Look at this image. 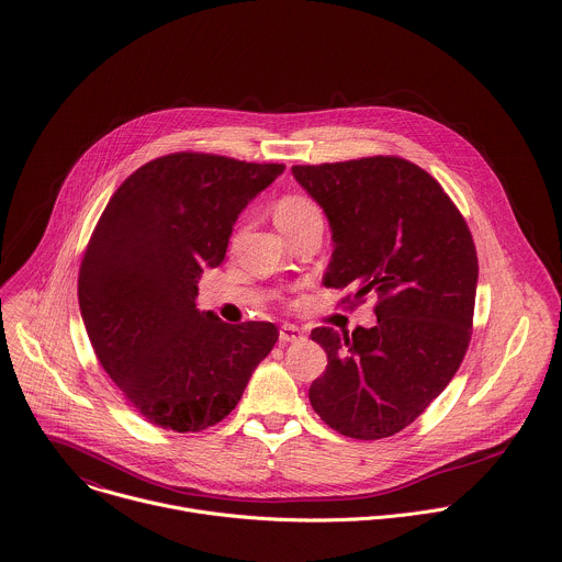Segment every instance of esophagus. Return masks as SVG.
<instances>
[{
	"label": "esophagus",
	"mask_w": 562,
	"mask_h": 562,
	"mask_svg": "<svg viewBox=\"0 0 562 562\" xmlns=\"http://www.w3.org/2000/svg\"><path fill=\"white\" fill-rule=\"evenodd\" d=\"M300 339H304V333H302L297 326H293V324H282V326H280V341H282V344L300 341Z\"/></svg>",
	"instance_id": "obj_1"
}]
</instances>
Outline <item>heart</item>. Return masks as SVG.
<instances>
[{
  "label": "heart",
  "mask_w": 562,
  "mask_h": 562,
  "mask_svg": "<svg viewBox=\"0 0 562 562\" xmlns=\"http://www.w3.org/2000/svg\"><path fill=\"white\" fill-rule=\"evenodd\" d=\"M315 210H317V207H315L311 201L302 199V196H286V199H282V201L278 203V207H276V221H278V223L297 221V218H302V216H306V214H311V212H315Z\"/></svg>",
  "instance_id": "obj_1"
}]
</instances>
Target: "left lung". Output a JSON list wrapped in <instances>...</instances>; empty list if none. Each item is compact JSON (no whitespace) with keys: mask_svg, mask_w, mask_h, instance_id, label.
<instances>
[{"mask_svg":"<svg viewBox=\"0 0 562 562\" xmlns=\"http://www.w3.org/2000/svg\"><path fill=\"white\" fill-rule=\"evenodd\" d=\"M333 232L326 286L348 302L378 297L375 326L315 328L328 366L308 389L313 411L352 439L411 426L450 384L470 335L479 280L472 234L422 167L397 156L293 165Z\"/></svg>","mask_w":562,"mask_h":562,"instance_id":"8db88e82","label":"left lung"}]
</instances>
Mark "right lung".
Instances as JSON below:
<instances>
[{
	"instance_id": "add662e5",
	"label": "right lung",
	"mask_w": 562,
	"mask_h": 562,
	"mask_svg": "<svg viewBox=\"0 0 562 562\" xmlns=\"http://www.w3.org/2000/svg\"><path fill=\"white\" fill-rule=\"evenodd\" d=\"M284 171L178 151L138 167L110 199L79 269V306L110 380L154 426L201 432L240 402L278 341L271 322L199 311L240 212Z\"/></svg>"
}]
</instances>
